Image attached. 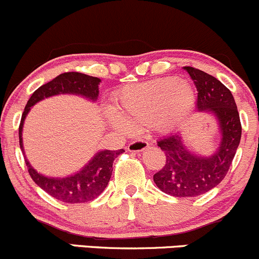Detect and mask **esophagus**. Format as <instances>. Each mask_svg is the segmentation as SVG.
<instances>
[{
  "label": "esophagus",
  "mask_w": 259,
  "mask_h": 259,
  "mask_svg": "<svg viewBox=\"0 0 259 259\" xmlns=\"http://www.w3.org/2000/svg\"><path fill=\"white\" fill-rule=\"evenodd\" d=\"M149 145H150V144L145 140H135V141H132V143L127 145V150L134 151V152L143 151L145 150L146 148H149Z\"/></svg>",
  "instance_id": "1"
}]
</instances>
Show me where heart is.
<instances>
[{
	"label": "heart",
	"instance_id": "b5f03b06",
	"mask_svg": "<svg viewBox=\"0 0 259 259\" xmlns=\"http://www.w3.org/2000/svg\"><path fill=\"white\" fill-rule=\"evenodd\" d=\"M194 91L186 81L164 78L124 88L115 100L111 125L125 133L156 124L168 129L181 121L194 107Z\"/></svg>",
	"mask_w": 259,
	"mask_h": 259
}]
</instances>
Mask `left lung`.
Returning a JSON list of instances; mask_svg holds the SVG:
<instances>
[{"label":"left lung","instance_id":"1","mask_svg":"<svg viewBox=\"0 0 259 259\" xmlns=\"http://www.w3.org/2000/svg\"><path fill=\"white\" fill-rule=\"evenodd\" d=\"M197 89L198 111H212L219 119L222 139L219 150L209 157L189 152L179 133L160 139L165 152L164 167L154 175L156 186L175 197H196L216 187L227 175L239 145L242 125L233 95L219 79L194 67H184Z\"/></svg>","mask_w":259,"mask_h":259}]
</instances>
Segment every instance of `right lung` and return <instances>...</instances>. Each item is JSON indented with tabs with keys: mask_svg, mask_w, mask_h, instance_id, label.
Segmentation results:
<instances>
[{
	"mask_svg": "<svg viewBox=\"0 0 259 259\" xmlns=\"http://www.w3.org/2000/svg\"><path fill=\"white\" fill-rule=\"evenodd\" d=\"M99 83L100 79L97 77L83 74L78 72H67L58 75L53 80L43 84L31 95L27 102L23 114H22L20 127H18V137H20V146L23 151L22 145V126H23L24 118L29 111L31 107H33L37 102L52 97L56 94H79L89 99L95 100L99 94ZM124 150H104L98 152L91 162L75 175L63 179H52L40 175L27 160L26 166L28 170L29 176L32 180L45 190L48 195L62 202L67 203H81L89 202L98 197L104 189L107 187L111 172H113V162L115 157L122 154Z\"/></svg>",
	"mask_w": 259,
	"mask_h": 259,
	"instance_id": "add662e5",
	"label": "right lung"
}]
</instances>
